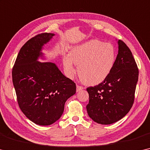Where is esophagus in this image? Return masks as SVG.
Instances as JSON below:
<instances>
[{
    "instance_id": "esophagus-1",
    "label": "esophagus",
    "mask_w": 150,
    "mask_h": 150,
    "mask_svg": "<svg viewBox=\"0 0 150 150\" xmlns=\"http://www.w3.org/2000/svg\"><path fill=\"white\" fill-rule=\"evenodd\" d=\"M82 89H84V88H83L82 86H79V85H77V86H76V92H79Z\"/></svg>"
}]
</instances>
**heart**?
Segmentation results:
<instances>
[{
    "label": "heart",
    "instance_id": "b5f03b06",
    "mask_svg": "<svg viewBox=\"0 0 150 150\" xmlns=\"http://www.w3.org/2000/svg\"><path fill=\"white\" fill-rule=\"evenodd\" d=\"M116 59V51L110 43L92 40L74 47L70 56L63 57L64 71L72 78L76 74L74 64L78 66V76L86 84L102 82L110 74Z\"/></svg>",
    "mask_w": 150,
    "mask_h": 150
}]
</instances>
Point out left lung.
<instances>
[{
    "label": "left lung",
    "mask_w": 150,
    "mask_h": 150,
    "mask_svg": "<svg viewBox=\"0 0 150 150\" xmlns=\"http://www.w3.org/2000/svg\"><path fill=\"white\" fill-rule=\"evenodd\" d=\"M118 54L110 74L100 84L88 87V116L102 125L118 121L132 107L138 81V70L132 53L123 41L119 40Z\"/></svg>",
    "instance_id": "obj_1"
}]
</instances>
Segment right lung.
<instances>
[{
  "label": "right lung",
  "instance_id": "add662e5",
  "mask_svg": "<svg viewBox=\"0 0 150 150\" xmlns=\"http://www.w3.org/2000/svg\"><path fill=\"white\" fill-rule=\"evenodd\" d=\"M54 33H41L21 48L12 71L13 86L21 110L29 120L50 125L63 114L66 101L76 93V84L53 62L44 59L43 46Z\"/></svg>",
  "mask_w": 150,
  "mask_h": 150
}]
</instances>
